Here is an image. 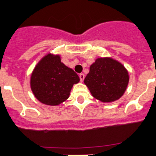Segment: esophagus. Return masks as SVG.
Returning <instances> with one entry per match:
<instances>
[{
	"mask_svg": "<svg viewBox=\"0 0 156 156\" xmlns=\"http://www.w3.org/2000/svg\"><path fill=\"white\" fill-rule=\"evenodd\" d=\"M79 76H80V81L81 82H83L84 80V78H85V75H84L83 73H80L79 75Z\"/></svg>",
	"mask_w": 156,
	"mask_h": 156,
	"instance_id": "obj_1",
	"label": "esophagus"
}]
</instances>
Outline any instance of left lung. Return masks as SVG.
Instances as JSON below:
<instances>
[{
    "label": "left lung",
    "mask_w": 156,
    "mask_h": 156,
    "mask_svg": "<svg viewBox=\"0 0 156 156\" xmlns=\"http://www.w3.org/2000/svg\"><path fill=\"white\" fill-rule=\"evenodd\" d=\"M129 82V74L122 63L111 57H100L90 66L84 83L94 98L111 103L124 95Z\"/></svg>",
    "instance_id": "left-lung-1"
}]
</instances>
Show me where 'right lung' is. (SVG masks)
I'll list each match as a JSON object with an SVG mask.
<instances>
[{
	"label": "right lung",
	"mask_w": 156,
	"mask_h": 156,
	"mask_svg": "<svg viewBox=\"0 0 156 156\" xmlns=\"http://www.w3.org/2000/svg\"><path fill=\"white\" fill-rule=\"evenodd\" d=\"M80 77L61 62L60 55L48 53L38 62L31 74L30 87L38 101L58 106L66 101Z\"/></svg>",
	"instance_id": "add662e5"
}]
</instances>
